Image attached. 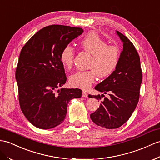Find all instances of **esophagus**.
<instances>
[{
  "label": "esophagus",
  "mask_w": 160,
  "mask_h": 160,
  "mask_svg": "<svg viewBox=\"0 0 160 160\" xmlns=\"http://www.w3.org/2000/svg\"><path fill=\"white\" fill-rule=\"evenodd\" d=\"M88 93H87L86 92L83 91V92H82V96H83V97H88Z\"/></svg>",
  "instance_id": "1"
}]
</instances>
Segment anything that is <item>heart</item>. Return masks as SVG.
<instances>
[{
  "mask_svg": "<svg viewBox=\"0 0 160 160\" xmlns=\"http://www.w3.org/2000/svg\"><path fill=\"white\" fill-rule=\"evenodd\" d=\"M83 49L92 55L86 71H77L70 77L73 87L88 89L95 83L96 76L104 78L110 76L118 67L120 59V49L114 45H108L100 35L91 32L81 41ZM75 52L71 45H66L60 53V60L64 67L71 68L74 62Z\"/></svg>",
  "mask_w": 160,
  "mask_h": 160,
  "instance_id": "b5f03b06",
  "label": "heart"
}]
</instances>
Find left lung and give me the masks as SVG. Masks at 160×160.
I'll return each instance as SVG.
<instances>
[{
  "mask_svg": "<svg viewBox=\"0 0 160 160\" xmlns=\"http://www.w3.org/2000/svg\"><path fill=\"white\" fill-rule=\"evenodd\" d=\"M123 42L118 67L95 89L110 96L101 101L99 108L90 115L92 122L107 129H115L129 119L138 104L142 82L140 57L133 43L123 34L116 31ZM89 98L100 100L103 94Z\"/></svg>",
  "mask_w": 160,
  "mask_h": 160,
  "instance_id": "obj_1",
  "label": "left lung"
}]
</instances>
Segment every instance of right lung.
Listing matches in <instances>:
<instances>
[{
  "label": "right lung",
  "instance_id": "add662e5",
  "mask_svg": "<svg viewBox=\"0 0 160 160\" xmlns=\"http://www.w3.org/2000/svg\"><path fill=\"white\" fill-rule=\"evenodd\" d=\"M83 32L81 28L46 26L23 47L15 71L21 110L33 126L48 130L63 122L69 101L81 97L79 89L62 88L66 81L62 49Z\"/></svg>",
  "mask_w": 160,
  "mask_h": 160
}]
</instances>
